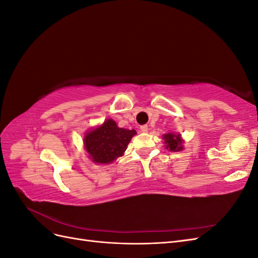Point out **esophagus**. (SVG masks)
Wrapping results in <instances>:
<instances>
[{"mask_svg":"<svg viewBox=\"0 0 258 258\" xmlns=\"http://www.w3.org/2000/svg\"><path fill=\"white\" fill-rule=\"evenodd\" d=\"M140 129H141V131H142V132H147V130H148L147 124H142V126L140 127Z\"/></svg>","mask_w":258,"mask_h":258,"instance_id":"1","label":"esophagus"}]
</instances>
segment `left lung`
Masks as SVG:
<instances>
[{
    "mask_svg": "<svg viewBox=\"0 0 258 258\" xmlns=\"http://www.w3.org/2000/svg\"><path fill=\"white\" fill-rule=\"evenodd\" d=\"M163 139H165V143L167 144L166 148H168L169 151L177 152V151L183 150V146H182L183 141L178 135L167 134L163 136Z\"/></svg>",
    "mask_w": 258,
    "mask_h": 258,
    "instance_id": "1",
    "label": "left lung"
}]
</instances>
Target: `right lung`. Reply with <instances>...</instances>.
<instances>
[{"instance_id": "obj_1", "label": "right lung", "mask_w": 258, "mask_h": 258, "mask_svg": "<svg viewBox=\"0 0 258 258\" xmlns=\"http://www.w3.org/2000/svg\"><path fill=\"white\" fill-rule=\"evenodd\" d=\"M136 134L135 129L118 128L114 120L107 119L102 126L87 132L84 144L93 162L110 163L123 154Z\"/></svg>"}]
</instances>
